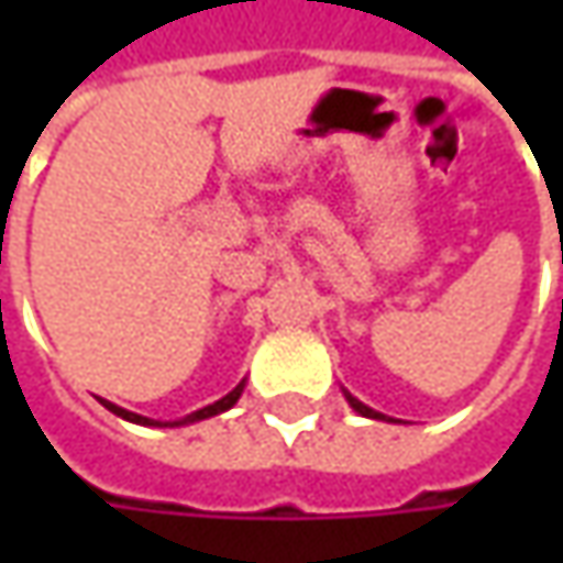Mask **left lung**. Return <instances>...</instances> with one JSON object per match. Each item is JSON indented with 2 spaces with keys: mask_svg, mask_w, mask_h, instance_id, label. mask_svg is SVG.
Masks as SVG:
<instances>
[{
  "mask_svg": "<svg viewBox=\"0 0 563 563\" xmlns=\"http://www.w3.org/2000/svg\"><path fill=\"white\" fill-rule=\"evenodd\" d=\"M347 400H351V407L357 410L360 417H373V420H385L382 413H376V410H373V407H366V404H360L357 398H351V395H347Z\"/></svg>",
  "mask_w": 563,
  "mask_h": 563,
  "instance_id": "obj_1",
  "label": "left lung"
}]
</instances>
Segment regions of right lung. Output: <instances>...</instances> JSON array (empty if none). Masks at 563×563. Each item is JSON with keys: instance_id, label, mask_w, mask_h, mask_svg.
Returning <instances> with one entry per match:
<instances>
[{"instance_id": "1", "label": "right lung", "mask_w": 563, "mask_h": 563, "mask_svg": "<svg viewBox=\"0 0 563 563\" xmlns=\"http://www.w3.org/2000/svg\"><path fill=\"white\" fill-rule=\"evenodd\" d=\"M241 391H244V385H238L231 395H225L222 400H216V404H209V407H203V410H197V413H190V417H185V420H175V422H165V426H181V422H194V420H206V417H216V413H222V410H228V407H234V400L241 398ZM112 413H119L121 420H131V422H146V426H159V422L146 420V417H137V413H131V410H121V407H115V404H109V400H102Z\"/></svg>"}]
</instances>
